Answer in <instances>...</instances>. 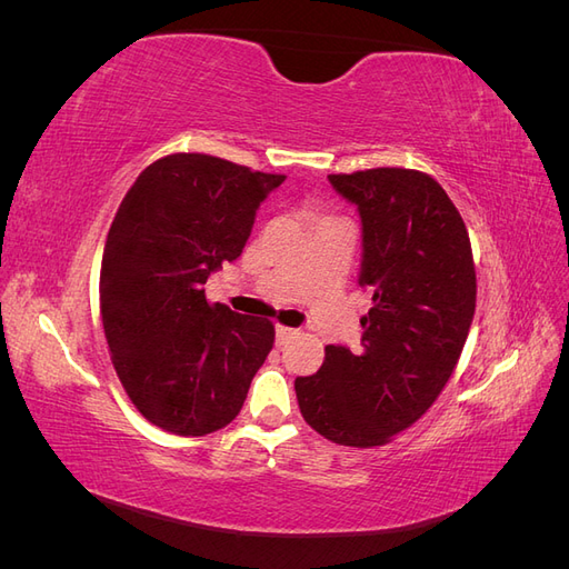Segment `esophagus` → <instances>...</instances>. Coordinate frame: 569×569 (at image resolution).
<instances>
[{"mask_svg":"<svg viewBox=\"0 0 569 569\" xmlns=\"http://www.w3.org/2000/svg\"><path fill=\"white\" fill-rule=\"evenodd\" d=\"M299 332L297 330H291V327H284V325H278L274 327V343H278V347L282 349V347H287V343L295 339Z\"/></svg>","mask_w":569,"mask_h":569,"instance_id":"34e87169","label":"esophagus"}]
</instances>
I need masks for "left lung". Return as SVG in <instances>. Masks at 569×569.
<instances>
[{"instance_id":"1","label":"left lung","mask_w":569,"mask_h":569,"mask_svg":"<svg viewBox=\"0 0 569 569\" xmlns=\"http://www.w3.org/2000/svg\"><path fill=\"white\" fill-rule=\"evenodd\" d=\"M327 180L358 209V284L372 291V308L360 318V349L330 343L322 368L295 389L318 435L370 449L422 418L453 375L477 301L472 249L453 201L420 170Z\"/></svg>"}]
</instances>
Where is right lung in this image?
I'll use <instances>...</instances> for the list:
<instances>
[{
  "mask_svg": "<svg viewBox=\"0 0 569 569\" xmlns=\"http://www.w3.org/2000/svg\"><path fill=\"white\" fill-rule=\"evenodd\" d=\"M284 182L206 153H170L120 201L99 274V311L118 380L166 432L203 437L242 410L274 327L222 303L203 284L237 261L256 211Z\"/></svg>",
  "mask_w": 569,
  "mask_h": 569,
  "instance_id": "add662e5",
  "label": "right lung"
}]
</instances>
